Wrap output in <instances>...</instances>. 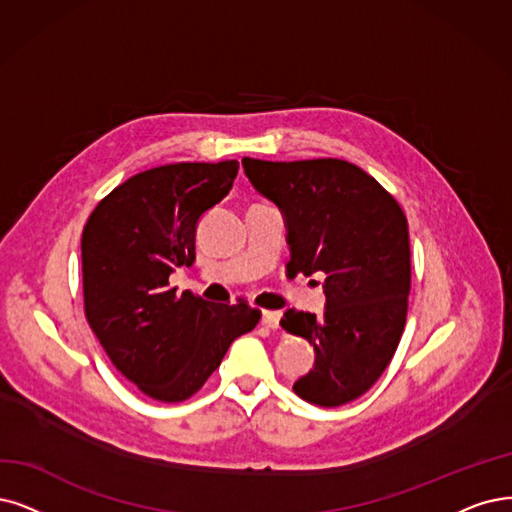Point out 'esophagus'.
I'll return each mask as SVG.
<instances>
[{
  "instance_id": "esophagus-1",
  "label": "esophagus",
  "mask_w": 512,
  "mask_h": 512,
  "mask_svg": "<svg viewBox=\"0 0 512 512\" xmlns=\"http://www.w3.org/2000/svg\"><path fill=\"white\" fill-rule=\"evenodd\" d=\"M261 325L268 327V329H278L280 325V312L276 310H266L261 314Z\"/></svg>"
}]
</instances>
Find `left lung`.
<instances>
[{
    "instance_id": "1",
    "label": "left lung",
    "mask_w": 512,
    "mask_h": 512,
    "mask_svg": "<svg viewBox=\"0 0 512 512\" xmlns=\"http://www.w3.org/2000/svg\"><path fill=\"white\" fill-rule=\"evenodd\" d=\"M242 166L285 217L287 270L325 274V314L287 310L280 320L316 352L293 390L318 407L346 405L384 373L405 329L411 253L403 208L346 160L242 158Z\"/></svg>"
}]
</instances>
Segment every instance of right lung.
<instances>
[{
	"label": "right lung",
	"mask_w": 512,
	"mask_h": 512,
	"mask_svg": "<svg viewBox=\"0 0 512 512\" xmlns=\"http://www.w3.org/2000/svg\"><path fill=\"white\" fill-rule=\"evenodd\" d=\"M238 162L143 170L105 196L82 234L84 310L111 363L162 403L196 394L261 312L177 295L168 276L196 261L200 217L230 194Z\"/></svg>",
	"instance_id": "obj_1"
}]
</instances>
